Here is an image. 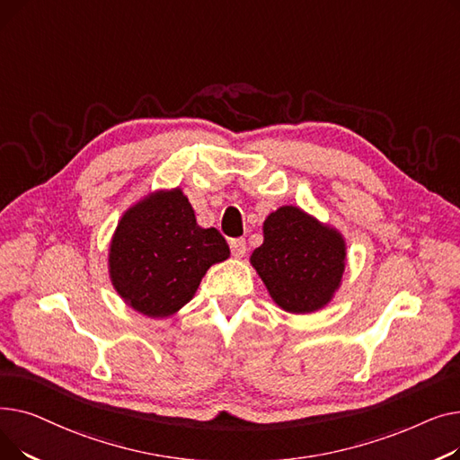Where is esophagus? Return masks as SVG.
Here are the masks:
<instances>
[{
    "label": "esophagus",
    "instance_id": "1",
    "mask_svg": "<svg viewBox=\"0 0 460 460\" xmlns=\"http://www.w3.org/2000/svg\"><path fill=\"white\" fill-rule=\"evenodd\" d=\"M229 246H231L233 257L240 259V257L246 255V240L244 238H233L231 243H229Z\"/></svg>",
    "mask_w": 460,
    "mask_h": 460
}]
</instances>
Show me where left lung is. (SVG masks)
I'll use <instances>...</instances> for the list:
<instances>
[{
	"instance_id": "left-lung-1",
	"label": "left lung",
	"mask_w": 460,
	"mask_h": 460,
	"mask_svg": "<svg viewBox=\"0 0 460 460\" xmlns=\"http://www.w3.org/2000/svg\"><path fill=\"white\" fill-rule=\"evenodd\" d=\"M262 234L250 262L272 300L296 315L323 309L345 272L343 234L293 205L269 214Z\"/></svg>"
}]
</instances>
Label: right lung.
Instances as JSON below:
<instances>
[{
  "label": "right lung",
  "mask_w": 460,
  "mask_h": 460,
  "mask_svg": "<svg viewBox=\"0 0 460 460\" xmlns=\"http://www.w3.org/2000/svg\"><path fill=\"white\" fill-rule=\"evenodd\" d=\"M229 257L220 231L203 229L181 188L149 193L120 217L110 244V278L119 296L162 319L186 305L216 262Z\"/></svg>",
  "instance_id": "right-lung-1"
}]
</instances>
